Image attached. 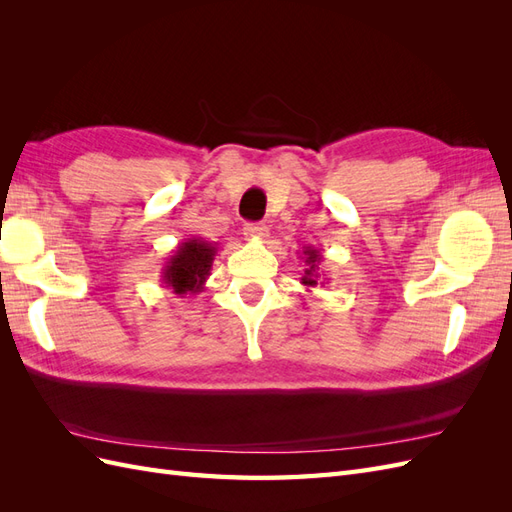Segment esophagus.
<instances>
[{
    "label": "esophagus",
    "mask_w": 512,
    "mask_h": 512,
    "mask_svg": "<svg viewBox=\"0 0 512 512\" xmlns=\"http://www.w3.org/2000/svg\"><path fill=\"white\" fill-rule=\"evenodd\" d=\"M243 235L247 239H265L267 237V226L265 224H245Z\"/></svg>",
    "instance_id": "1"
}]
</instances>
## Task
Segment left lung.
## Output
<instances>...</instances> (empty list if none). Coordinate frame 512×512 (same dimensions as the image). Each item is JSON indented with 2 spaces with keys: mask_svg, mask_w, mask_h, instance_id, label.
Masks as SVG:
<instances>
[{
  "mask_svg": "<svg viewBox=\"0 0 512 512\" xmlns=\"http://www.w3.org/2000/svg\"><path fill=\"white\" fill-rule=\"evenodd\" d=\"M303 262H305V269H303V275H301V284L309 290L314 286H322L324 282H327V273L322 271V254L316 250L314 245H307L303 247V254H301Z\"/></svg>",
  "mask_w": 512,
  "mask_h": 512,
  "instance_id": "1",
  "label": "left lung"
}]
</instances>
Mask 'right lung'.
Instances as JSON below:
<instances>
[{"label":"right lung","instance_id":"obj_1","mask_svg":"<svg viewBox=\"0 0 512 512\" xmlns=\"http://www.w3.org/2000/svg\"><path fill=\"white\" fill-rule=\"evenodd\" d=\"M218 250V243L205 241L203 237L183 239L162 267L164 288H170L179 297L203 292Z\"/></svg>","mask_w":512,"mask_h":512}]
</instances>
